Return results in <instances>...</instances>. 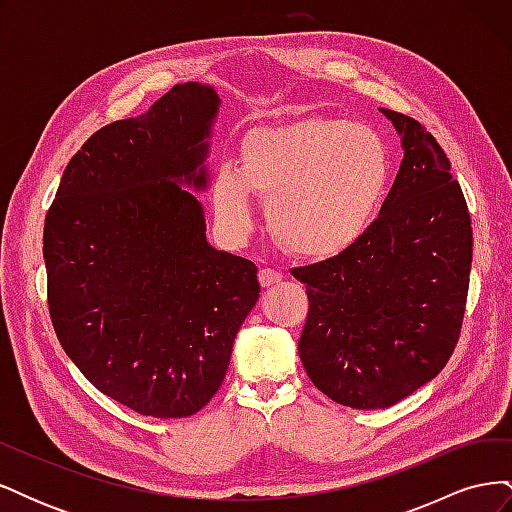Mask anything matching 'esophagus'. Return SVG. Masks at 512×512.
<instances>
[{
	"mask_svg": "<svg viewBox=\"0 0 512 512\" xmlns=\"http://www.w3.org/2000/svg\"><path fill=\"white\" fill-rule=\"evenodd\" d=\"M258 282H260V286H262V288L275 286V284H280V282H282V273H280V271H275V269L265 267V269H260V271H258Z\"/></svg>",
	"mask_w": 512,
	"mask_h": 512,
	"instance_id": "esophagus-1",
	"label": "esophagus"
}]
</instances>
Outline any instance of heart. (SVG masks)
Instances as JSON below:
<instances>
[{
	"mask_svg": "<svg viewBox=\"0 0 512 512\" xmlns=\"http://www.w3.org/2000/svg\"><path fill=\"white\" fill-rule=\"evenodd\" d=\"M393 160L384 138L361 123L305 117L247 134L239 170L222 166L213 207L230 235L254 226L252 194L267 200L271 235L301 258L348 252L374 226L391 190Z\"/></svg>",
	"mask_w": 512,
	"mask_h": 512,
	"instance_id": "obj_1",
	"label": "heart"
}]
</instances>
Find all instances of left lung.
<instances>
[{
	"label": "left lung",
	"instance_id": "1",
	"mask_svg": "<svg viewBox=\"0 0 512 512\" xmlns=\"http://www.w3.org/2000/svg\"><path fill=\"white\" fill-rule=\"evenodd\" d=\"M380 111L404 160L380 215L348 252L292 269L307 288L299 356L337 404L389 408L436 378L466 314L472 224L451 162L421 123Z\"/></svg>",
	"mask_w": 512,
	"mask_h": 512
}]
</instances>
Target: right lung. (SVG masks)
Masks as SVG:
<instances>
[{"label":"right lung","mask_w":512,"mask_h":512,"mask_svg":"<svg viewBox=\"0 0 512 512\" xmlns=\"http://www.w3.org/2000/svg\"><path fill=\"white\" fill-rule=\"evenodd\" d=\"M220 98L185 83L138 119L91 134L44 220L46 292L61 348L96 389L156 418L203 410L260 297L252 260L207 243V188Z\"/></svg>","instance_id":"obj_1"}]
</instances>
